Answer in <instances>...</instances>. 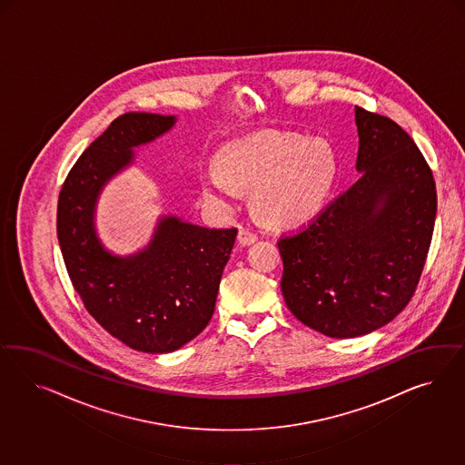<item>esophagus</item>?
I'll return each instance as SVG.
<instances>
[{
  "mask_svg": "<svg viewBox=\"0 0 465 465\" xmlns=\"http://www.w3.org/2000/svg\"><path fill=\"white\" fill-rule=\"evenodd\" d=\"M257 233H253L252 230H249V228H240L239 235H237V240H239L240 245H252L253 242H257Z\"/></svg>",
  "mask_w": 465,
  "mask_h": 465,
  "instance_id": "obj_1",
  "label": "esophagus"
}]
</instances>
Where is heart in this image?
Segmentation results:
<instances>
[{"mask_svg":"<svg viewBox=\"0 0 465 465\" xmlns=\"http://www.w3.org/2000/svg\"><path fill=\"white\" fill-rule=\"evenodd\" d=\"M218 165L201 170L203 193L232 208L252 189L253 210L271 225H298L322 210L336 179V158L322 140L264 131L225 144Z\"/></svg>","mask_w":465,"mask_h":465,"instance_id":"1","label":"heart"}]
</instances>
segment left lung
Returning a JSON list of instances; mask_svg holds the SVG:
<instances>
[{"label": "left lung", "mask_w": 465, "mask_h": 465, "mask_svg": "<svg viewBox=\"0 0 465 465\" xmlns=\"http://www.w3.org/2000/svg\"><path fill=\"white\" fill-rule=\"evenodd\" d=\"M360 179L303 230L278 242L282 292L302 324L365 336L414 293L437 218L433 173L392 119L354 107Z\"/></svg>", "instance_id": "obj_1"}]
</instances>
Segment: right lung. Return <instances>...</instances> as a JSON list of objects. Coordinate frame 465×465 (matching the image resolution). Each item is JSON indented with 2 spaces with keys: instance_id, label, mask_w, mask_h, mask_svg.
I'll list each match as a JSON object with an SVG mask.
<instances>
[{
  "instance_id": "obj_1",
  "label": "right lung",
  "mask_w": 465,
  "mask_h": 465,
  "mask_svg": "<svg viewBox=\"0 0 465 465\" xmlns=\"http://www.w3.org/2000/svg\"><path fill=\"white\" fill-rule=\"evenodd\" d=\"M175 115L127 113L73 165L57 201V240L84 309L111 336L143 352H172L212 321L237 228H206L165 214L140 252L113 253L97 235L105 183L134 162V148L175 126Z\"/></svg>"
}]
</instances>
